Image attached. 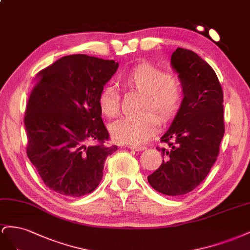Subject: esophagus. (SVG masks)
I'll return each instance as SVG.
<instances>
[{"label": "esophagus", "instance_id": "34e87169", "mask_svg": "<svg viewBox=\"0 0 250 250\" xmlns=\"http://www.w3.org/2000/svg\"><path fill=\"white\" fill-rule=\"evenodd\" d=\"M127 148L130 149H134V151L136 152H139V151H144V149H146V146H127Z\"/></svg>", "mask_w": 250, "mask_h": 250}]
</instances>
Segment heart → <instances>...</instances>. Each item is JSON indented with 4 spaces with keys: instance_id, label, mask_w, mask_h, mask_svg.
<instances>
[{
    "instance_id": "heart-1",
    "label": "heart",
    "mask_w": 250,
    "mask_h": 250,
    "mask_svg": "<svg viewBox=\"0 0 250 250\" xmlns=\"http://www.w3.org/2000/svg\"><path fill=\"white\" fill-rule=\"evenodd\" d=\"M120 83L145 94L141 111L152 109L163 120L174 117L181 106L183 90L180 82L168 77L166 71L151 63H140L127 71L121 76ZM97 104L105 117L113 118L118 115L119 97L117 91L111 85H106L99 92ZM159 125L160 120L156 114L146 112L115 121L111 125L110 131L112 137L120 144L139 146L153 136Z\"/></svg>"
}]
</instances>
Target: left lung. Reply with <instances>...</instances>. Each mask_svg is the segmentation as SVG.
<instances>
[{"instance_id": "1", "label": "left lung", "mask_w": 250, "mask_h": 250, "mask_svg": "<svg viewBox=\"0 0 250 250\" xmlns=\"http://www.w3.org/2000/svg\"><path fill=\"white\" fill-rule=\"evenodd\" d=\"M170 66L182 85L183 99L160 138L167 146L156 147L163 161L147 181L161 194L180 196L195 189L217 160L224 135L223 92L213 69L190 50L177 48Z\"/></svg>"}]
</instances>
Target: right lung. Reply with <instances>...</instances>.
Segmentation results:
<instances>
[{"mask_svg": "<svg viewBox=\"0 0 250 250\" xmlns=\"http://www.w3.org/2000/svg\"><path fill=\"white\" fill-rule=\"evenodd\" d=\"M119 63L85 54L63 56L42 70L25 111L27 156L47 187L66 197L93 191L103 178L109 133L97 98ZM88 141H95L87 146Z\"/></svg>", "mask_w": 250, "mask_h": 250, "instance_id": "1", "label": "right lung"}]
</instances>
